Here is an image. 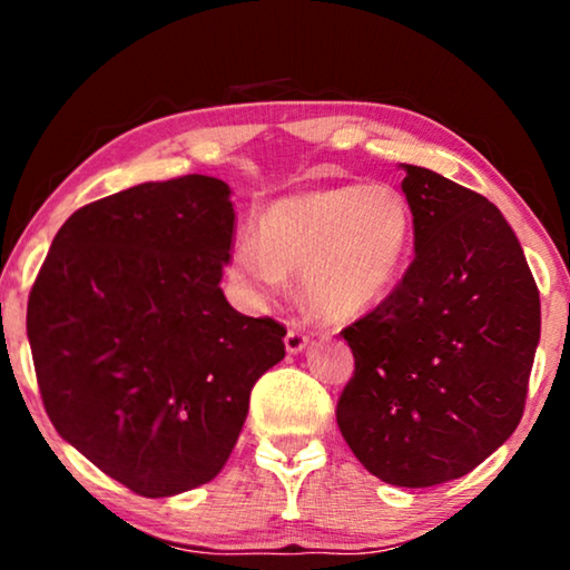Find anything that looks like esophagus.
<instances>
[{
	"label": "esophagus",
	"instance_id": "34e87169",
	"mask_svg": "<svg viewBox=\"0 0 570 570\" xmlns=\"http://www.w3.org/2000/svg\"><path fill=\"white\" fill-rule=\"evenodd\" d=\"M284 342H286V352L288 354H298L308 344V334L302 330V324L292 322V326H288V332L284 336Z\"/></svg>",
	"mask_w": 570,
	"mask_h": 570
}]
</instances>
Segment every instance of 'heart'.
Here are the masks:
<instances>
[{
    "instance_id": "1",
    "label": "heart",
    "mask_w": 570,
    "mask_h": 570,
    "mask_svg": "<svg viewBox=\"0 0 570 570\" xmlns=\"http://www.w3.org/2000/svg\"><path fill=\"white\" fill-rule=\"evenodd\" d=\"M410 244L412 214L394 188H324L268 206L258 238L240 236L230 250V276L250 294L276 296L288 274H302L308 306L354 320L387 298Z\"/></svg>"
}]
</instances>
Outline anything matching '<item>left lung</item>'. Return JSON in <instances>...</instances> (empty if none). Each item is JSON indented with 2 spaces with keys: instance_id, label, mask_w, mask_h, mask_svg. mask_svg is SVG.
<instances>
[{
  "instance_id": "obj_1",
  "label": "left lung",
  "mask_w": 570,
  "mask_h": 570,
  "mask_svg": "<svg viewBox=\"0 0 570 570\" xmlns=\"http://www.w3.org/2000/svg\"><path fill=\"white\" fill-rule=\"evenodd\" d=\"M414 258L370 314L344 326L354 374L336 422L390 485L468 475L513 435L540 336V296L518 236L480 193L404 166Z\"/></svg>"
}]
</instances>
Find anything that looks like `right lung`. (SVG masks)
<instances>
[{
  "label": "right lung",
  "mask_w": 570,
  "mask_h": 570,
  "mask_svg": "<svg viewBox=\"0 0 570 570\" xmlns=\"http://www.w3.org/2000/svg\"><path fill=\"white\" fill-rule=\"evenodd\" d=\"M224 180L142 183L57 230L27 304V336L55 430L142 498L214 480L286 326L220 292L234 240Z\"/></svg>",
  "instance_id": "obj_1"
}]
</instances>
